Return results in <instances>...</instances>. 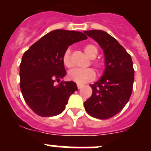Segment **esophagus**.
Instances as JSON below:
<instances>
[{
  "instance_id": "obj_1",
  "label": "esophagus",
  "mask_w": 151,
  "mask_h": 151,
  "mask_svg": "<svg viewBox=\"0 0 151 151\" xmlns=\"http://www.w3.org/2000/svg\"><path fill=\"white\" fill-rule=\"evenodd\" d=\"M82 87H83V85H80V84H77V88H78V89L82 88Z\"/></svg>"
}]
</instances>
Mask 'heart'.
<instances>
[{
  "mask_svg": "<svg viewBox=\"0 0 151 151\" xmlns=\"http://www.w3.org/2000/svg\"><path fill=\"white\" fill-rule=\"evenodd\" d=\"M84 52L85 54L90 58V59H94L96 56L97 55L98 50L97 47L93 44H88L83 47ZM63 63L66 68H72L73 66V61L71 59V50L69 49L65 50V52L63 54L62 57ZM91 64L97 69V71H100L102 69V63L98 60H92ZM67 77L69 80L73 82H75L78 84H85L87 82H91L95 78L96 73L91 68L85 69H75L69 71L68 73Z\"/></svg>",
  "mask_w": 151,
  "mask_h": 151,
  "instance_id": "obj_1",
  "label": "heart"
}]
</instances>
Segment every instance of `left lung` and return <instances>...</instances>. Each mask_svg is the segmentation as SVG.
I'll return each instance as SVG.
<instances>
[{"label":"left lung","mask_w":151,"mask_h":151,"mask_svg":"<svg viewBox=\"0 0 151 151\" xmlns=\"http://www.w3.org/2000/svg\"><path fill=\"white\" fill-rule=\"evenodd\" d=\"M104 50V73L99 81L91 85L92 95L84 103L89 115L100 119L114 116L124 108L132 92L134 71L132 57L118 41L106 32H85Z\"/></svg>","instance_id":"1"}]
</instances>
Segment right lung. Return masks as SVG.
Wrapping results in <instances>:
<instances>
[{"label": "right lung", "mask_w": 151, "mask_h": 151, "mask_svg": "<svg viewBox=\"0 0 151 151\" xmlns=\"http://www.w3.org/2000/svg\"><path fill=\"white\" fill-rule=\"evenodd\" d=\"M87 38L80 32L57 29L45 35L24 53L19 66L21 92L37 115L54 116L65 110L69 96L78 88L72 81L54 84L66 74L63 54L69 45Z\"/></svg>", "instance_id": "1"}]
</instances>
